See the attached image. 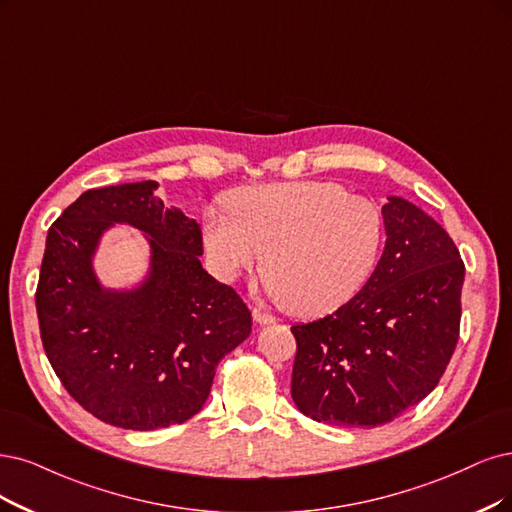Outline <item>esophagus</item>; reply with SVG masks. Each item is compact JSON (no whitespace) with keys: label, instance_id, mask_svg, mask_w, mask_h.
Here are the masks:
<instances>
[{"label":"esophagus","instance_id":"obj_1","mask_svg":"<svg viewBox=\"0 0 512 512\" xmlns=\"http://www.w3.org/2000/svg\"><path fill=\"white\" fill-rule=\"evenodd\" d=\"M253 320H255L257 325H274L276 323L274 316L261 312V310H253Z\"/></svg>","mask_w":512,"mask_h":512}]
</instances>
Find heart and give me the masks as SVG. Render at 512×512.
I'll use <instances>...</instances> for the list:
<instances>
[{"mask_svg": "<svg viewBox=\"0 0 512 512\" xmlns=\"http://www.w3.org/2000/svg\"><path fill=\"white\" fill-rule=\"evenodd\" d=\"M227 211H208L202 238L213 270L236 280L261 266L270 293L291 316L335 312L361 291L380 255L382 215L337 183L244 187Z\"/></svg>", "mask_w": 512, "mask_h": 512, "instance_id": "1", "label": "heart"}]
</instances>
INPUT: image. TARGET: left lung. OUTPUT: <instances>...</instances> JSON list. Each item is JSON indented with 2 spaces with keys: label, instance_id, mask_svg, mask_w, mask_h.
<instances>
[{
  "label": "left lung",
  "instance_id": "obj_1",
  "mask_svg": "<svg viewBox=\"0 0 512 512\" xmlns=\"http://www.w3.org/2000/svg\"><path fill=\"white\" fill-rule=\"evenodd\" d=\"M386 246L371 278L333 314L299 323L291 396L316 422L371 428L437 388L460 335L464 263L420 206L388 196Z\"/></svg>",
  "mask_w": 512,
  "mask_h": 512
}]
</instances>
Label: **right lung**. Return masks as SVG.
<instances>
[{
	"instance_id": "add662e5",
	"label": "right lung",
	"mask_w": 512,
	"mask_h": 512,
	"mask_svg": "<svg viewBox=\"0 0 512 512\" xmlns=\"http://www.w3.org/2000/svg\"><path fill=\"white\" fill-rule=\"evenodd\" d=\"M158 181L88 189L50 227L35 306L48 361L94 418L128 430L183 424L208 399L217 365L251 335V312L202 263V232L164 206ZM139 229L150 257L130 288L93 270L102 236Z\"/></svg>"
}]
</instances>
